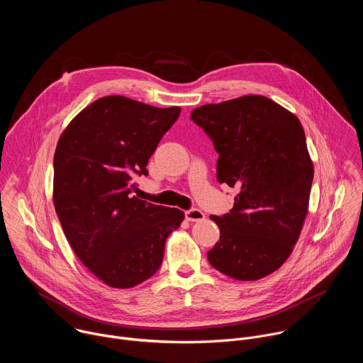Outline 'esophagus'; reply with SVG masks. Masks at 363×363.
<instances>
[{
    "mask_svg": "<svg viewBox=\"0 0 363 363\" xmlns=\"http://www.w3.org/2000/svg\"><path fill=\"white\" fill-rule=\"evenodd\" d=\"M185 218H186V221H191V223L202 221L205 218V214L198 208H192V210L185 211Z\"/></svg>",
    "mask_w": 363,
    "mask_h": 363,
    "instance_id": "34e87169",
    "label": "esophagus"
}]
</instances>
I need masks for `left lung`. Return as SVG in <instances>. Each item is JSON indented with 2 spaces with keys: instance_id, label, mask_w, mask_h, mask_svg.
<instances>
[{
  "instance_id": "1",
  "label": "left lung",
  "mask_w": 363,
  "mask_h": 363,
  "mask_svg": "<svg viewBox=\"0 0 363 363\" xmlns=\"http://www.w3.org/2000/svg\"><path fill=\"white\" fill-rule=\"evenodd\" d=\"M191 119L220 155L218 182L238 189L228 214L210 217L220 241L208 262L235 280L263 279L287 260L307 216L315 171L303 126L258 94L199 106Z\"/></svg>"
}]
</instances>
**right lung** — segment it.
Here are the masks:
<instances>
[{
	"mask_svg": "<svg viewBox=\"0 0 363 363\" xmlns=\"http://www.w3.org/2000/svg\"><path fill=\"white\" fill-rule=\"evenodd\" d=\"M181 108L106 96L84 108L55 153L53 201L79 260L103 283L130 289L161 267L165 241L184 221L178 208L136 198L146 165Z\"/></svg>",
	"mask_w": 363,
	"mask_h": 363,
	"instance_id": "add662e5",
	"label": "right lung"
}]
</instances>
